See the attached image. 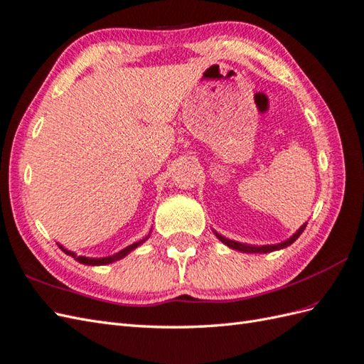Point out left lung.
<instances>
[{"mask_svg": "<svg viewBox=\"0 0 364 364\" xmlns=\"http://www.w3.org/2000/svg\"><path fill=\"white\" fill-rule=\"evenodd\" d=\"M306 225H307V224H304L303 227H301L294 236L289 237L287 241H284V242H281V244H274V245H261V247H258V245H247V244L236 242V241H232V239H227V237H224V236H220V235H219V233H216V232H215V235L218 236V239H219L220 242H224L227 247H230V249H235V250L244 252V253H270V252L279 250V249H284V247H289L290 244H294V242L296 241V239L299 237V235L304 232Z\"/></svg>", "mask_w": 364, "mask_h": 364, "instance_id": "8db88e82", "label": "left lung"}]
</instances>
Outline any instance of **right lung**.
Instances as JSON below:
<instances>
[{
  "instance_id": "add662e5",
  "label": "right lung",
  "mask_w": 364,
  "mask_h": 364,
  "mask_svg": "<svg viewBox=\"0 0 364 364\" xmlns=\"http://www.w3.org/2000/svg\"><path fill=\"white\" fill-rule=\"evenodd\" d=\"M148 236H149V235H148ZM148 236L141 239V241H139V242H134V244L128 245L127 249L120 250L119 253H115V255H112V256H106V258H86V256H77L74 252L66 250L65 247H61L60 244H58V247H60V249L63 250L66 255L73 256V258H74L75 261H78L80 264H85V265H105V264H111V262H115V261H119V259H122V258H125V256H127L129 252L137 249V247H139L140 244H144V242L146 241V239H148Z\"/></svg>"
}]
</instances>
